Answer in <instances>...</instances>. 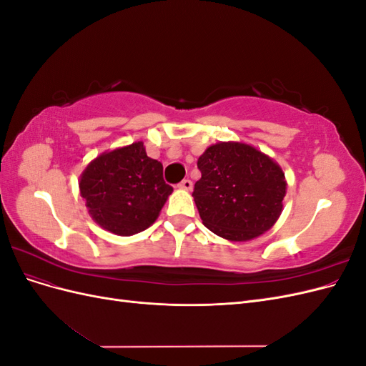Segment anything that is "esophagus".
I'll return each mask as SVG.
<instances>
[{
  "label": "esophagus",
  "instance_id": "esophagus-1",
  "mask_svg": "<svg viewBox=\"0 0 366 366\" xmlns=\"http://www.w3.org/2000/svg\"><path fill=\"white\" fill-rule=\"evenodd\" d=\"M179 187H180V189L189 191V189H192V182H191L189 179H184V180H182V182L179 183Z\"/></svg>",
  "mask_w": 366,
  "mask_h": 366
}]
</instances>
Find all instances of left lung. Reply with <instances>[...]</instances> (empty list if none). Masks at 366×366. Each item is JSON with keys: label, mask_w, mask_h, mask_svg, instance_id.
Here are the masks:
<instances>
[{"label": "left lung", "mask_w": 366, "mask_h": 366, "mask_svg": "<svg viewBox=\"0 0 366 366\" xmlns=\"http://www.w3.org/2000/svg\"><path fill=\"white\" fill-rule=\"evenodd\" d=\"M192 197L203 224L218 237L247 241L269 230L282 210L285 177L270 157L244 143H217L197 162Z\"/></svg>", "instance_id": "8db88e82"}]
</instances>
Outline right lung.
Wrapping results in <instances>:
<instances>
[{"instance_id": "obj_1", "label": "right lung", "mask_w": 366, "mask_h": 366, "mask_svg": "<svg viewBox=\"0 0 366 366\" xmlns=\"http://www.w3.org/2000/svg\"><path fill=\"white\" fill-rule=\"evenodd\" d=\"M79 187L96 223L122 237L148 229L172 194L163 164L147 156L142 142L99 156L86 166Z\"/></svg>"}]
</instances>
